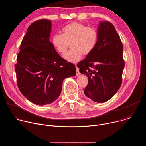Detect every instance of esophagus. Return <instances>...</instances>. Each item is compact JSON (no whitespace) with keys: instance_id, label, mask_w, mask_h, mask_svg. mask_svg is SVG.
<instances>
[{"instance_id":"1","label":"esophagus","mask_w":146,"mask_h":146,"mask_svg":"<svg viewBox=\"0 0 146 146\" xmlns=\"http://www.w3.org/2000/svg\"><path fill=\"white\" fill-rule=\"evenodd\" d=\"M76 75L77 76H80L81 74L80 71H79V69L76 66Z\"/></svg>"}]
</instances>
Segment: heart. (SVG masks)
Listing matches in <instances>:
<instances>
[{"mask_svg": "<svg viewBox=\"0 0 146 146\" xmlns=\"http://www.w3.org/2000/svg\"><path fill=\"white\" fill-rule=\"evenodd\" d=\"M98 38V33L95 28L72 23L62 28V35H54L51 43L60 55L65 54L70 44L72 49L66 54L64 58L68 62L75 63L81 58L82 54L88 55L94 50Z\"/></svg>", "mask_w": 146, "mask_h": 146, "instance_id": "heart-1", "label": "heart"}]
</instances>
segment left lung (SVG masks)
Here are the masks:
<instances>
[{"label": "left lung", "instance_id": "left-lung-1", "mask_svg": "<svg viewBox=\"0 0 146 146\" xmlns=\"http://www.w3.org/2000/svg\"><path fill=\"white\" fill-rule=\"evenodd\" d=\"M97 31L96 47L77 66L88 78L84 94L94 102L103 103L120 88L125 64L123 46L114 25L109 21H100Z\"/></svg>", "mask_w": 146, "mask_h": 146}]
</instances>
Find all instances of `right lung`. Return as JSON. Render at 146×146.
<instances>
[{
  "mask_svg": "<svg viewBox=\"0 0 146 146\" xmlns=\"http://www.w3.org/2000/svg\"><path fill=\"white\" fill-rule=\"evenodd\" d=\"M51 27L48 19L36 21L29 27L15 64L19 91L40 106L56 100L64 79L76 74L75 65L62 58L50 41Z\"/></svg>",
  "mask_w": 146,
  "mask_h": 146,
  "instance_id": "right-lung-1",
  "label": "right lung"
}]
</instances>
